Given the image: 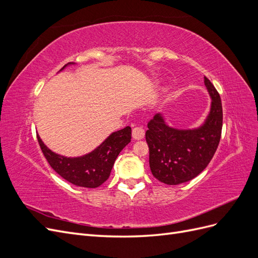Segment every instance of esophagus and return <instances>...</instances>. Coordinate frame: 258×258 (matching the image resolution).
<instances>
[{
    "label": "esophagus",
    "instance_id": "esophagus-1",
    "mask_svg": "<svg viewBox=\"0 0 258 258\" xmlns=\"http://www.w3.org/2000/svg\"><path fill=\"white\" fill-rule=\"evenodd\" d=\"M145 136V131L141 127H136L132 129V138L135 140H142Z\"/></svg>",
    "mask_w": 258,
    "mask_h": 258
}]
</instances>
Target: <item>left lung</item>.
Masks as SVG:
<instances>
[{
    "instance_id": "left-lung-1",
    "label": "left lung",
    "mask_w": 258,
    "mask_h": 258,
    "mask_svg": "<svg viewBox=\"0 0 258 258\" xmlns=\"http://www.w3.org/2000/svg\"><path fill=\"white\" fill-rule=\"evenodd\" d=\"M205 85L212 101L207 118L199 127H170L160 113L147 123L145 138L151 171L162 183L177 185L190 181L207 168L216 152L223 127L222 101L207 77Z\"/></svg>"
}]
</instances>
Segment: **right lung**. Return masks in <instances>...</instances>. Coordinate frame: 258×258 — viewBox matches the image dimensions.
<instances>
[{
    "label": "right lung",
    "mask_w": 258,
    "mask_h": 258,
    "mask_svg": "<svg viewBox=\"0 0 258 258\" xmlns=\"http://www.w3.org/2000/svg\"><path fill=\"white\" fill-rule=\"evenodd\" d=\"M71 64L74 63L70 62L60 71ZM37 141L50 167L61 177L76 186L96 188L108 178L117 156L130 143L131 128L128 126L113 132L92 152L80 157H66L56 154L44 144L38 135Z\"/></svg>",
    "instance_id": "add662e5"
}]
</instances>
